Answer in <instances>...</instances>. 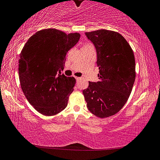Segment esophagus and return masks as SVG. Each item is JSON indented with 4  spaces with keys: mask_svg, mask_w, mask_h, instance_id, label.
<instances>
[{
    "mask_svg": "<svg viewBox=\"0 0 160 160\" xmlns=\"http://www.w3.org/2000/svg\"><path fill=\"white\" fill-rule=\"evenodd\" d=\"M75 78H76V80H77V82H78V81L81 78H80V77H75Z\"/></svg>",
    "mask_w": 160,
    "mask_h": 160,
    "instance_id": "34e87169",
    "label": "esophagus"
}]
</instances>
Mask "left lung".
<instances>
[{
	"instance_id": "1",
	"label": "left lung",
	"mask_w": 160,
	"mask_h": 160,
	"mask_svg": "<svg viewBox=\"0 0 160 160\" xmlns=\"http://www.w3.org/2000/svg\"><path fill=\"white\" fill-rule=\"evenodd\" d=\"M85 34L96 48L100 82H88L83 94L88 110L105 118L118 112L128 99L136 78L135 58L119 33L100 29Z\"/></svg>"
}]
</instances>
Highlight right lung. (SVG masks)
<instances>
[{
  "mask_svg": "<svg viewBox=\"0 0 160 160\" xmlns=\"http://www.w3.org/2000/svg\"><path fill=\"white\" fill-rule=\"evenodd\" d=\"M79 38L78 33L43 29L31 36L22 50L18 68L21 88L39 113L52 116L67 107L76 79L61 71L67 52Z\"/></svg>",
  "mask_w": 160,
  "mask_h": 160,
  "instance_id": "add662e5",
  "label": "right lung"
}]
</instances>
